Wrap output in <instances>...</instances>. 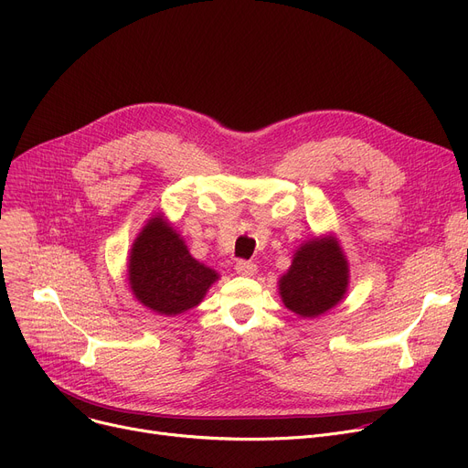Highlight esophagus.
I'll return each mask as SVG.
<instances>
[{
    "label": "esophagus",
    "instance_id": "obj_1",
    "mask_svg": "<svg viewBox=\"0 0 468 468\" xmlns=\"http://www.w3.org/2000/svg\"><path fill=\"white\" fill-rule=\"evenodd\" d=\"M235 271H237L239 275H242V277H254V275L258 273V265L252 263V261L240 260V261L235 263Z\"/></svg>",
    "mask_w": 468,
    "mask_h": 468
}]
</instances>
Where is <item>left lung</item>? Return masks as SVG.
<instances>
[{
    "label": "left lung",
    "mask_w": 468,
    "mask_h": 468,
    "mask_svg": "<svg viewBox=\"0 0 468 468\" xmlns=\"http://www.w3.org/2000/svg\"><path fill=\"white\" fill-rule=\"evenodd\" d=\"M349 290V261L339 240L328 233L303 240L292 265L279 279L286 309L302 318H316L334 309Z\"/></svg>",
    "instance_id": "obj_1"
}]
</instances>
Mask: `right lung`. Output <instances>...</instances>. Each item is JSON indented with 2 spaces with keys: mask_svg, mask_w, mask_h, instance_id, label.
<instances>
[{
  "mask_svg": "<svg viewBox=\"0 0 468 468\" xmlns=\"http://www.w3.org/2000/svg\"><path fill=\"white\" fill-rule=\"evenodd\" d=\"M218 279V271L189 254L184 237L163 212L145 221L131 247L129 288L154 313L176 316L197 307Z\"/></svg>",
  "mask_w": 468,
  "mask_h": 468,
  "instance_id": "obj_1",
  "label": "right lung"
}]
</instances>
